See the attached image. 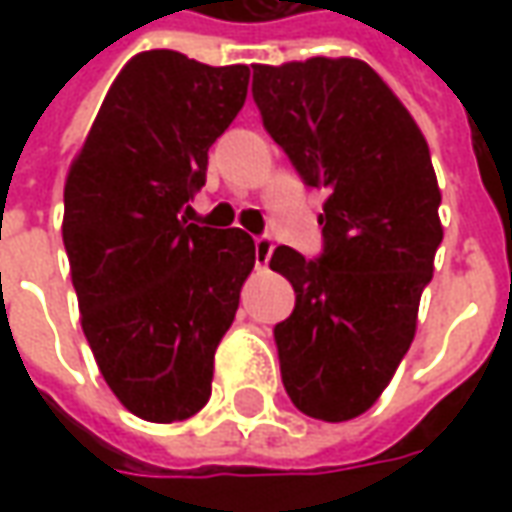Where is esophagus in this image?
Returning a JSON list of instances; mask_svg holds the SVG:
<instances>
[{"label": "esophagus", "mask_w": 512, "mask_h": 512, "mask_svg": "<svg viewBox=\"0 0 512 512\" xmlns=\"http://www.w3.org/2000/svg\"><path fill=\"white\" fill-rule=\"evenodd\" d=\"M271 252H274V241H271V235H257L255 238L257 266H266L268 260H271Z\"/></svg>", "instance_id": "34e87169"}]
</instances>
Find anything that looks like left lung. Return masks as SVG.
<instances>
[{"label": "left lung", "mask_w": 512, "mask_h": 512, "mask_svg": "<svg viewBox=\"0 0 512 512\" xmlns=\"http://www.w3.org/2000/svg\"><path fill=\"white\" fill-rule=\"evenodd\" d=\"M263 128L304 186L326 189L323 249L277 246L268 266L296 307L274 326L293 406L323 422L365 414L417 332L441 244L439 183L425 136L367 62L252 65Z\"/></svg>", "instance_id": "8db88e82"}]
</instances>
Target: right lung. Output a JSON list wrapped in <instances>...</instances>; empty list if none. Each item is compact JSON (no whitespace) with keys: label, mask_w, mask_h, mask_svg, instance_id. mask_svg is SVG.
<instances>
[{"label":"right lung","mask_w":512,"mask_h":512,"mask_svg":"<svg viewBox=\"0 0 512 512\" xmlns=\"http://www.w3.org/2000/svg\"><path fill=\"white\" fill-rule=\"evenodd\" d=\"M246 87V65L142 51L68 172L62 241L84 337L117 400L147 422H180L208 403L216 345L255 268L244 230L182 216Z\"/></svg>","instance_id":"1"}]
</instances>
